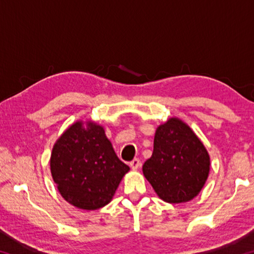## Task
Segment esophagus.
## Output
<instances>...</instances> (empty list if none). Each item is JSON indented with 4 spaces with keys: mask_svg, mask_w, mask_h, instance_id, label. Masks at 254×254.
<instances>
[{
    "mask_svg": "<svg viewBox=\"0 0 254 254\" xmlns=\"http://www.w3.org/2000/svg\"><path fill=\"white\" fill-rule=\"evenodd\" d=\"M141 166V162H140V160L139 159H133V160L130 162V167L131 168L133 169V170H136V169H139V167Z\"/></svg>",
    "mask_w": 254,
    "mask_h": 254,
    "instance_id": "34e87169",
    "label": "esophagus"
}]
</instances>
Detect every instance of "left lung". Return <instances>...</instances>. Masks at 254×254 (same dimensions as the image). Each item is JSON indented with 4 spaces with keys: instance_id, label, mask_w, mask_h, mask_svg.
Listing matches in <instances>:
<instances>
[{
    "instance_id": "left-lung-1",
    "label": "left lung",
    "mask_w": 254,
    "mask_h": 254,
    "mask_svg": "<svg viewBox=\"0 0 254 254\" xmlns=\"http://www.w3.org/2000/svg\"><path fill=\"white\" fill-rule=\"evenodd\" d=\"M210 169L204 143L186 122L170 118L154 133L153 152L142 171L166 203H186L199 194Z\"/></svg>"
}]
</instances>
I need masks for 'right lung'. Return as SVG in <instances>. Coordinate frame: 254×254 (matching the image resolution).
<instances>
[{"mask_svg":"<svg viewBox=\"0 0 254 254\" xmlns=\"http://www.w3.org/2000/svg\"><path fill=\"white\" fill-rule=\"evenodd\" d=\"M128 170L104 127L92 120H80L66 128L50 156L51 176L59 194L80 209L95 210L109 204Z\"/></svg>","mask_w":254,"mask_h":254,"instance_id":"right-lung-1","label":"right lung"}]
</instances>
